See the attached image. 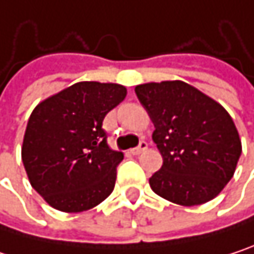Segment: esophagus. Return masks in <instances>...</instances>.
<instances>
[{"label":"esophagus","mask_w":254,"mask_h":254,"mask_svg":"<svg viewBox=\"0 0 254 254\" xmlns=\"http://www.w3.org/2000/svg\"><path fill=\"white\" fill-rule=\"evenodd\" d=\"M145 150H147V142H145V141H141L138 147H135V148H130V154H133V156H138V154L144 153Z\"/></svg>","instance_id":"1"}]
</instances>
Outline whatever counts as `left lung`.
I'll return each instance as SVG.
<instances>
[{
  "label": "left lung",
  "mask_w": 254,
  "mask_h": 254,
  "mask_svg": "<svg viewBox=\"0 0 254 254\" xmlns=\"http://www.w3.org/2000/svg\"><path fill=\"white\" fill-rule=\"evenodd\" d=\"M135 94L154 124L163 165L151 190L181 206L215 198L234 177L241 139L229 113L213 98L182 80L150 82Z\"/></svg>",
  "instance_id": "1"
}]
</instances>
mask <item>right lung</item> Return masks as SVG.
<instances>
[{"label": "right lung", "mask_w": 254, "mask_h": 254, "mask_svg": "<svg viewBox=\"0 0 254 254\" xmlns=\"http://www.w3.org/2000/svg\"><path fill=\"white\" fill-rule=\"evenodd\" d=\"M125 97L119 83L77 82L33 109L22 160L30 185L51 207L77 213L112 194L124 153L107 145L103 121Z\"/></svg>", "instance_id": "1"}]
</instances>
